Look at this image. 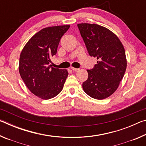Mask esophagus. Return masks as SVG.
Instances as JSON below:
<instances>
[{
  "mask_svg": "<svg viewBox=\"0 0 146 146\" xmlns=\"http://www.w3.org/2000/svg\"><path fill=\"white\" fill-rule=\"evenodd\" d=\"M71 70H73V71H76L79 70L78 68H73V67H71Z\"/></svg>",
  "mask_w": 146,
  "mask_h": 146,
  "instance_id": "34e87169",
  "label": "esophagus"
}]
</instances>
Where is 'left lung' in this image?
Returning a JSON list of instances; mask_svg holds the SVG:
<instances>
[{
    "label": "left lung",
    "mask_w": 146,
    "mask_h": 146,
    "mask_svg": "<svg viewBox=\"0 0 146 146\" xmlns=\"http://www.w3.org/2000/svg\"><path fill=\"white\" fill-rule=\"evenodd\" d=\"M89 55L97 59L82 88L90 97L102 100L117 90L127 67L123 46L117 36L95 24H77Z\"/></svg>",
    "instance_id": "1"
}]
</instances>
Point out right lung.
<instances>
[{
  "label": "right lung",
  "mask_w": 146,
  "mask_h": 146,
  "mask_svg": "<svg viewBox=\"0 0 146 146\" xmlns=\"http://www.w3.org/2000/svg\"><path fill=\"white\" fill-rule=\"evenodd\" d=\"M70 26L48 27L29 39L21 53L19 73L29 91L42 99H50L62 90L68 72L51 68L50 57L56 54L58 44Z\"/></svg>",
  "instance_id": "1"
}]
</instances>
